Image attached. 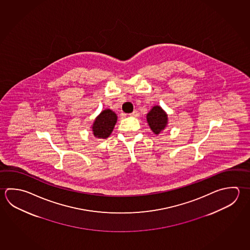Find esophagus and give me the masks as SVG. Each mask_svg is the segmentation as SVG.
<instances>
[{"label": "esophagus", "mask_w": 250, "mask_h": 250, "mask_svg": "<svg viewBox=\"0 0 250 250\" xmlns=\"http://www.w3.org/2000/svg\"><path fill=\"white\" fill-rule=\"evenodd\" d=\"M129 115H130L131 117H138V116H139V113H138L137 111H134L133 113L129 114Z\"/></svg>", "instance_id": "34e87169"}]
</instances>
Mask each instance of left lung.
<instances>
[{
  "instance_id": "left-lung-1",
  "label": "left lung",
  "mask_w": 250,
  "mask_h": 250,
  "mask_svg": "<svg viewBox=\"0 0 250 250\" xmlns=\"http://www.w3.org/2000/svg\"><path fill=\"white\" fill-rule=\"evenodd\" d=\"M147 123L155 135H159L167 127L168 116L161 106L154 105L146 115Z\"/></svg>"
}]
</instances>
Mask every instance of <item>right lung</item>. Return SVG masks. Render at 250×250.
Instances as JSON below:
<instances>
[{
  "mask_svg": "<svg viewBox=\"0 0 250 250\" xmlns=\"http://www.w3.org/2000/svg\"><path fill=\"white\" fill-rule=\"evenodd\" d=\"M117 119V115L111 109H104L101 111L91 127L92 135L98 139L107 138L114 130Z\"/></svg>",
  "mask_w": 250,
  "mask_h": 250,
  "instance_id": "1",
  "label": "right lung"
}]
</instances>
